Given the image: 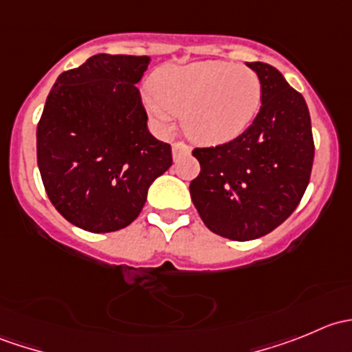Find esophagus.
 Instances as JSON below:
<instances>
[{"mask_svg": "<svg viewBox=\"0 0 352 352\" xmlns=\"http://www.w3.org/2000/svg\"><path fill=\"white\" fill-rule=\"evenodd\" d=\"M172 155H173V160H180L182 156H189L190 155V148L187 146L186 143H182V141H177V143L172 144Z\"/></svg>", "mask_w": 352, "mask_h": 352, "instance_id": "34e87169", "label": "esophagus"}]
</instances>
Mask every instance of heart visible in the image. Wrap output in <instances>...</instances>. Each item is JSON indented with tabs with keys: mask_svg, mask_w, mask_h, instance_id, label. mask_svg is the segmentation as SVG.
Returning a JSON list of instances; mask_svg holds the SVG:
<instances>
[{
	"mask_svg": "<svg viewBox=\"0 0 352 352\" xmlns=\"http://www.w3.org/2000/svg\"><path fill=\"white\" fill-rule=\"evenodd\" d=\"M261 78L247 66L226 61L165 65L155 71L144 105L162 131L182 113L187 136L201 144H221L243 133L261 107Z\"/></svg>",
	"mask_w": 352,
	"mask_h": 352,
	"instance_id": "heart-1",
	"label": "heart"
}]
</instances>
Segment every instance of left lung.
<instances>
[{
  "mask_svg": "<svg viewBox=\"0 0 352 352\" xmlns=\"http://www.w3.org/2000/svg\"><path fill=\"white\" fill-rule=\"evenodd\" d=\"M261 78L262 105L230 143L196 148L201 172L190 197L212 233L247 242L278 228L310 182L314 136L307 102L274 66L247 63Z\"/></svg>",
  "mask_w": 352,
  "mask_h": 352,
  "instance_id": "1",
  "label": "left lung"
}]
</instances>
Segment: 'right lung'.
<instances>
[{"mask_svg": "<svg viewBox=\"0 0 352 352\" xmlns=\"http://www.w3.org/2000/svg\"><path fill=\"white\" fill-rule=\"evenodd\" d=\"M148 65V56H91L59 74L45 100L38 170L54 208L78 228H126L172 166V148L148 131L136 88Z\"/></svg>", "mask_w": 352, "mask_h": 352, "instance_id": "right-lung-1", "label": "right lung"}]
</instances>
